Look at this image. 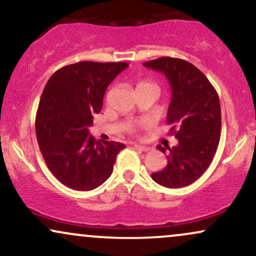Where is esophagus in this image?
I'll list each match as a JSON object with an SVG mask.
<instances>
[{
  "label": "esophagus",
  "instance_id": "1",
  "mask_svg": "<svg viewBox=\"0 0 256 256\" xmlns=\"http://www.w3.org/2000/svg\"><path fill=\"white\" fill-rule=\"evenodd\" d=\"M134 149H137V150H140V152H149L150 150V148L146 146H140V144H134Z\"/></svg>",
  "mask_w": 256,
  "mask_h": 256
}]
</instances>
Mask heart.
Wrapping results in <instances>:
<instances>
[{"mask_svg": "<svg viewBox=\"0 0 256 256\" xmlns=\"http://www.w3.org/2000/svg\"><path fill=\"white\" fill-rule=\"evenodd\" d=\"M146 84H149V83H144V82H143V83H140V84H138V86H140V85H146Z\"/></svg>", "mask_w": 256, "mask_h": 256, "instance_id": "obj_1", "label": "heart"}]
</instances>
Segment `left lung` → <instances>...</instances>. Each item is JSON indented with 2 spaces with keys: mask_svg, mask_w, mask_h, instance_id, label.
<instances>
[{
  "mask_svg": "<svg viewBox=\"0 0 256 256\" xmlns=\"http://www.w3.org/2000/svg\"><path fill=\"white\" fill-rule=\"evenodd\" d=\"M143 66L165 74L172 98L167 110L170 134L178 140L176 146L158 144L167 152V165L152 174V180L166 188H183L204 174L218 148L222 131L219 96L198 67L176 58H158Z\"/></svg>",
  "mask_w": 256,
  "mask_h": 256,
  "instance_id": "left-lung-1",
  "label": "left lung"
}]
</instances>
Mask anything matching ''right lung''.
Here are the masks:
<instances>
[{
	"label": "right lung",
	"instance_id": "add662e5",
	"mask_svg": "<svg viewBox=\"0 0 256 256\" xmlns=\"http://www.w3.org/2000/svg\"><path fill=\"white\" fill-rule=\"evenodd\" d=\"M128 66L82 61L58 70L46 82L36 116L37 140L48 168L71 189L89 192L104 184L125 148L96 140L89 128L108 85Z\"/></svg>",
	"mask_w": 256,
	"mask_h": 256
}]
</instances>
